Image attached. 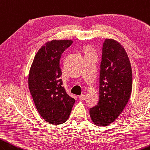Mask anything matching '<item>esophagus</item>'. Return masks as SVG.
Returning <instances> with one entry per match:
<instances>
[{
  "label": "esophagus",
  "mask_w": 150,
  "mask_h": 150,
  "mask_svg": "<svg viewBox=\"0 0 150 150\" xmlns=\"http://www.w3.org/2000/svg\"><path fill=\"white\" fill-rule=\"evenodd\" d=\"M85 99H86V96L85 94H81V96H79V100L84 101Z\"/></svg>",
  "instance_id": "esophagus-1"
}]
</instances>
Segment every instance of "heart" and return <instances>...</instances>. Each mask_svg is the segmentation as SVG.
I'll return each instance as SVG.
<instances>
[{"label": "heart", "mask_w": 150, "mask_h": 150, "mask_svg": "<svg viewBox=\"0 0 150 150\" xmlns=\"http://www.w3.org/2000/svg\"><path fill=\"white\" fill-rule=\"evenodd\" d=\"M85 54H95L94 49H93L91 46H86L85 47Z\"/></svg>", "instance_id": "1"}]
</instances>
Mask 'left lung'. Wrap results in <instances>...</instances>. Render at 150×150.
I'll list each match as a JSON object with an SVG mask.
<instances>
[{
	"label": "left lung",
	"mask_w": 150,
	"mask_h": 150,
	"mask_svg": "<svg viewBox=\"0 0 150 150\" xmlns=\"http://www.w3.org/2000/svg\"><path fill=\"white\" fill-rule=\"evenodd\" d=\"M99 76V100L90 108L92 122L105 126L123 111L132 90L130 62L124 47L115 40L105 39L103 44Z\"/></svg>",
	"instance_id": "1"
}]
</instances>
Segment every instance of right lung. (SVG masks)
Listing matches in <instances>:
<instances>
[{
  "label": "right lung",
  "mask_w": 150,
  "mask_h": 150,
  "mask_svg": "<svg viewBox=\"0 0 150 150\" xmlns=\"http://www.w3.org/2000/svg\"><path fill=\"white\" fill-rule=\"evenodd\" d=\"M72 44L71 40H53L45 43L36 53L29 71V88L36 108L50 124L65 122L75 103L62 86L59 67L62 54Z\"/></svg>",
  "instance_id": "add662e5"
}]
</instances>
